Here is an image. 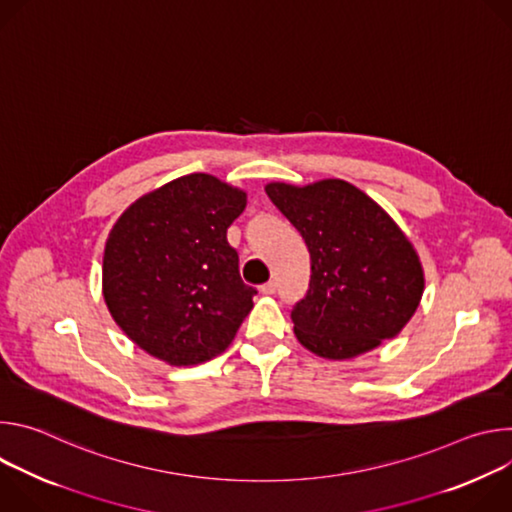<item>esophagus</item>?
I'll list each match as a JSON object with an SVG mask.
<instances>
[{
	"label": "esophagus",
	"instance_id": "obj_1",
	"mask_svg": "<svg viewBox=\"0 0 512 512\" xmlns=\"http://www.w3.org/2000/svg\"><path fill=\"white\" fill-rule=\"evenodd\" d=\"M275 289H277L275 281H267V283H263V285L259 287V291H261L263 296H271V294H275Z\"/></svg>",
	"mask_w": 512,
	"mask_h": 512
}]
</instances>
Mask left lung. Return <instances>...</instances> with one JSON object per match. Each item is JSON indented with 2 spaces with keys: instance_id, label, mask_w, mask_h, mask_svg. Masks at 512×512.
I'll list each match as a JSON object with an SVG mask.
<instances>
[{
  "instance_id": "obj_1",
  "label": "left lung",
  "mask_w": 512,
  "mask_h": 512,
  "mask_svg": "<svg viewBox=\"0 0 512 512\" xmlns=\"http://www.w3.org/2000/svg\"><path fill=\"white\" fill-rule=\"evenodd\" d=\"M265 192L310 251L308 294L291 310L302 346L346 360L395 338L415 314L425 279L393 218L338 178L308 186L271 182Z\"/></svg>"
}]
</instances>
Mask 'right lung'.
Returning <instances> with one entry per match:
<instances>
[{"label":"right lung","mask_w":512,"mask_h":512,"mask_svg":"<svg viewBox=\"0 0 512 512\" xmlns=\"http://www.w3.org/2000/svg\"><path fill=\"white\" fill-rule=\"evenodd\" d=\"M247 194L210 174H188L137 198L113 225L103 298L117 326L148 354L206 362L229 348L253 310L227 229Z\"/></svg>","instance_id":"add662e5"}]
</instances>
